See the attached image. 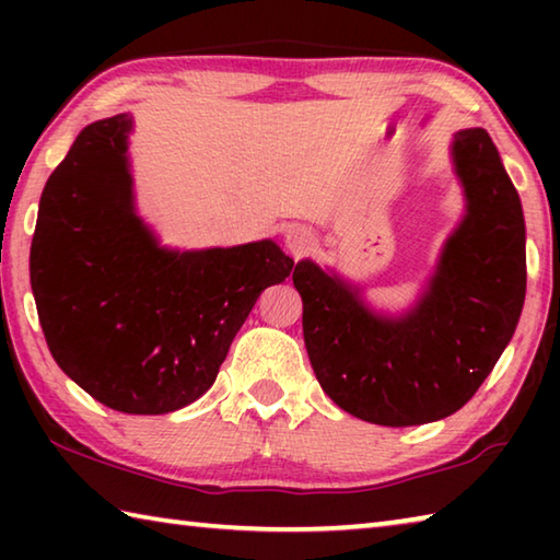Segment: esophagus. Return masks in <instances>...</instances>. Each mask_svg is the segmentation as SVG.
Returning a JSON list of instances; mask_svg holds the SVG:
<instances>
[{
    "label": "esophagus",
    "mask_w": 560,
    "mask_h": 560,
    "mask_svg": "<svg viewBox=\"0 0 560 560\" xmlns=\"http://www.w3.org/2000/svg\"><path fill=\"white\" fill-rule=\"evenodd\" d=\"M283 242H287V249L291 252V257H306V254L314 249V236H311V232L301 230V226H293V230L287 232V236H283Z\"/></svg>",
    "instance_id": "obj_1"
}]
</instances>
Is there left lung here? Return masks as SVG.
<instances>
[{
  "label": "left lung",
  "mask_w": 560,
  "mask_h": 560,
  "mask_svg": "<svg viewBox=\"0 0 560 560\" xmlns=\"http://www.w3.org/2000/svg\"><path fill=\"white\" fill-rule=\"evenodd\" d=\"M450 150L464 217L405 314L371 308L360 287L311 259L293 269L320 387L340 410L385 428L457 412L497 365L524 308L526 224L516 187L485 128L454 132Z\"/></svg>",
  "instance_id": "1"
}]
</instances>
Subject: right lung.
I'll return each mask as SVG.
<instances>
[{
	"label": "right lung",
	"instance_id": "obj_1",
	"mask_svg": "<svg viewBox=\"0 0 560 560\" xmlns=\"http://www.w3.org/2000/svg\"><path fill=\"white\" fill-rule=\"evenodd\" d=\"M132 116L79 132L46 179L30 273L61 371L110 410L165 415L210 390L259 293L293 259L271 240L167 249L136 212Z\"/></svg>",
	"mask_w": 560,
	"mask_h": 560
}]
</instances>
